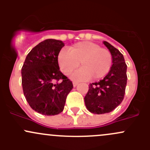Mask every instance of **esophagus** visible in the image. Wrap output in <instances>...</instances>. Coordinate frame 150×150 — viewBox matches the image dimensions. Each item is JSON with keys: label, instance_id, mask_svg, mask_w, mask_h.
I'll return each instance as SVG.
<instances>
[{"label": "esophagus", "instance_id": "1", "mask_svg": "<svg viewBox=\"0 0 150 150\" xmlns=\"http://www.w3.org/2000/svg\"><path fill=\"white\" fill-rule=\"evenodd\" d=\"M72 83H73V86H74V87H75V86H78L79 83L77 82V81H73V82H72Z\"/></svg>", "mask_w": 150, "mask_h": 150}]
</instances>
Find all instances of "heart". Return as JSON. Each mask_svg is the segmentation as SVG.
Masks as SVG:
<instances>
[{
    "label": "heart",
    "instance_id": "1",
    "mask_svg": "<svg viewBox=\"0 0 150 150\" xmlns=\"http://www.w3.org/2000/svg\"><path fill=\"white\" fill-rule=\"evenodd\" d=\"M62 72L69 75L80 65L82 67L73 74L75 80L96 81L104 78L111 69L112 56L108 49L89 41L78 42L69 47V51L62 49L57 56Z\"/></svg>",
    "mask_w": 150,
    "mask_h": 150
}]
</instances>
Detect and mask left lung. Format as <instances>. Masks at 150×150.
Returning <instances> with one entry per match:
<instances>
[{"label": "left lung", "instance_id": "left-lung-1", "mask_svg": "<svg viewBox=\"0 0 150 150\" xmlns=\"http://www.w3.org/2000/svg\"><path fill=\"white\" fill-rule=\"evenodd\" d=\"M103 43L112 56V65L103 80L89 85L84 98L88 110L98 115L110 112L120 104L127 83V65L123 55L108 42Z\"/></svg>", "mask_w": 150, "mask_h": 150}]
</instances>
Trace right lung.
Masks as SVG:
<instances>
[{
  "mask_svg": "<svg viewBox=\"0 0 150 150\" xmlns=\"http://www.w3.org/2000/svg\"><path fill=\"white\" fill-rule=\"evenodd\" d=\"M62 41L47 39L35 46L22 67V84L27 102L33 110L44 115L63 111L72 82L59 70L57 56Z\"/></svg>",
  "mask_w": 150,
  "mask_h": 150,
  "instance_id": "1",
  "label": "right lung"
}]
</instances>
